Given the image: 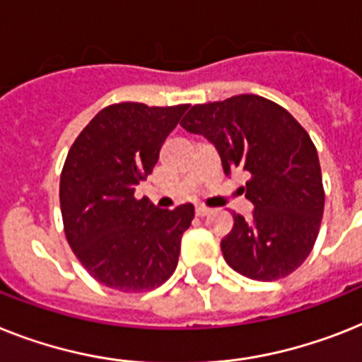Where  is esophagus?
I'll use <instances>...</instances> for the list:
<instances>
[{"label":"esophagus","mask_w":362,"mask_h":362,"mask_svg":"<svg viewBox=\"0 0 362 362\" xmlns=\"http://www.w3.org/2000/svg\"><path fill=\"white\" fill-rule=\"evenodd\" d=\"M211 213V209L205 207V205H196V216H207Z\"/></svg>","instance_id":"1"}]
</instances>
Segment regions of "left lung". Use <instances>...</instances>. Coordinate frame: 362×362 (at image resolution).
<instances>
[{"mask_svg": "<svg viewBox=\"0 0 362 362\" xmlns=\"http://www.w3.org/2000/svg\"><path fill=\"white\" fill-rule=\"evenodd\" d=\"M181 127L213 142L226 174L242 168L252 175L246 183L252 218L233 213V229L220 244L229 267L255 281H276L301 267L320 231L325 202L309 133L288 110L255 94L194 105Z\"/></svg>", "mask_w": 362, "mask_h": 362, "instance_id": "8db88e82", "label": "left lung"}]
</instances>
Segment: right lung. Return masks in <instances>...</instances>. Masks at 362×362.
<instances>
[{
    "label": "right lung",
    "instance_id": "obj_1",
    "mask_svg": "<svg viewBox=\"0 0 362 362\" xmlns=\"http://www.w3.org/2000/svg\"><path fill=\"white\" fill-rule=\"evenodd\" d=\"M188 105L115 103L101 109L71 144L61 174L64 235L101 285L144 292L175 272L190 203L160 211L134 190L159 160L160 146Z\"/></svg>",
    "mask_w": 362,
    "mask_h": 362
}]
</instances>
